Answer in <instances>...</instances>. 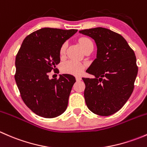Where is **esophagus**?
<instances>
[{"label":"esophagus","instance_id":"1","mask_svg":"<svg viewBox=\"0 0 147 147\" xmlns=\"http://www.w3.org/2000/svg\"><path fill=\"white\" fill-rule=\"evenodd\" d=\"M82 80V78L80 77H76V80L77 81H80Z\"/></svg>","mask_w":147,"mask_h":147}]
</instances>
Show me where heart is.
I'll return each instance as SVG.
<instances>
[{
	"label": "heart",
	"instance_id": "b5f03b06",
	"mask_svg": "<svg viewBox=\"0 0 147 147\" xmlns=\"http://www.w3.org/2000/svg\"><path fill=\"white\" fill-rule=\"evenodd\" d=\"M79 43L83 50H85L90 45H93L91 40L86 37H82L79 39ZM66 51V44L64 43L60 48V57H63ZM85 65L80 62L75 60H67L61 65V71L63 73L72 75H80L85 69Z\"/></svg>",
	"mask_w": 147,
	"mask_h": 147
}]
</instances>
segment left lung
<instances>
[{"mask_svg":"<svg viewBox=\"0 0 147 147\" xmlns=\"http://www.w3.org/2000/svg\"><path fill=\"white\" fill-rule=\"evenodd\" d=\"M97 47V58L86 72L95 78H84L86 105L91 112L109 116L118 112L131 96L138 67L134 52L119 34L105 28L82 30Z\"/></svg>","mask_w":147,"mask_h":147,"instance_id":"8db88e82","label":"left lung"}]
</instances>
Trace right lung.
<instances>
[{
	"mask_svg": "<svg viewBox=\"0 0 147 147\" xmlns=\"http://www.w3.org/2000/svg\"><path fill=\"white\" fill-rule=\"evenodd\" d=\"M78 31L44 28L28 35L16 57L15 80L24 103L38 116L54 118L66 110L75 77L49 79L60 62L61 45Z\"/></svg>",
	"mask_w": 147,
	"mask_h": 147,
	"instance_id": "right-lung-1",
	"label": "right lung"
}]
</instances>
